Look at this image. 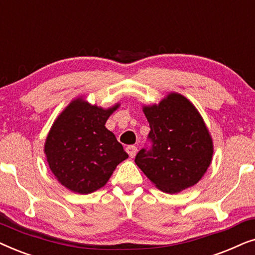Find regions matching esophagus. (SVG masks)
<instances>
[{
	"label": "esophagus",
	"instance_id": "1",
	"mask_svg": "<svg viewBox=\"0 0 255 255\" xmlns=\"http://www.w3.org/2000/svg\"><path fill=\"white\" fill-rule=\"evenodd\" d=\"M137 151H138V148L135 147L134 145H128V147H127V152H128V154L131 156V158H133V156L137 154Z\"/></svg>",
	"mask_w": 255,
	"mask_h": 255
}]
</instances>
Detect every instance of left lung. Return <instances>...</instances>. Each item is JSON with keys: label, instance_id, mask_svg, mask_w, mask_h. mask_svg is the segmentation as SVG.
<instances>
[{"label": "left lung", "instance_id": "left-lung-1", "mask_svg": "<svg viewBox=\"0 0 255 255\" xmlns=\"http://www.w3.org/2000/svg\"><path fill=\"white\" fill-rule=\"evenodd\" d=\"M151 131V147L141 148L134 162L156 188L176 194L193 187L210 166L211 135L194 104L170 93L159 104L142 107Z\"/></svg>", "mask_w": 255, "mask_h": 255}]
</instances>
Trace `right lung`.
I'll return each mask as SVG.
<instances>
[{
	"label": "right lung",
	"instance_id": "add662e5",
	"mask_svg": "<svg viewBox=\"0 0 255 255\" xmlns=\"http://www.w3.org/2000/svg\"><path fill=\"white\" fill-rule=\"evenodd\" d=\"M120 104L103 109L82 97L72 101L48 132L44 152L51 172L67 189L90 194L108 182L128 153L106 128Z\"/></svg>",
	"mask_w": 255,
	"mask_h": 255
}]
</instances>
